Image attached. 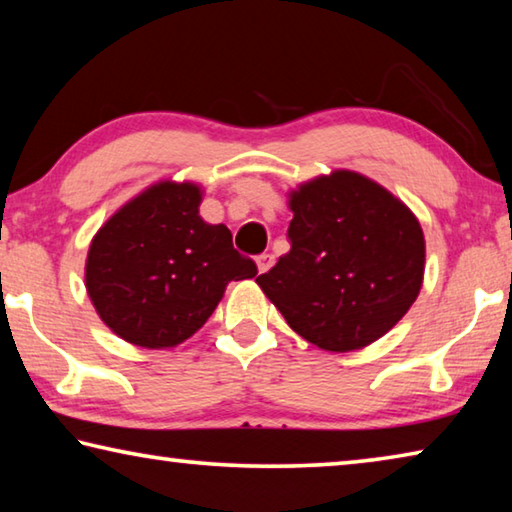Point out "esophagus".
I'll list each match as a JSON object with an SVG mask.
<instances>
[{
	"label": "esophagus",
	"mask_w": 512,
	"mask_h": 512,
	"mask_svg": "<svg viewBox=\"0 0 512 512\" xmlns=\"http://www.w3.org/2000/svg\"><path fill=\"white\" fill-rule=\"evenodd\" d=\"M255 262H257V271L266 273V271H271V266L275 264V257L268 255V253H262V255H257Z\"/></svg>",
	"instance_id": "34e87169"
}]
</instances>
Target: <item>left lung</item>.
<instances>
[{
	"label": "left lung",
	"mask_w": 512,
	"mask_h": 512,
	"mask_svg": "<svg viewBox=\"0 0 512 512\" xmlns=\"http://www.w3.org/2000/svg\"><path fill=\"white\" fill-rule=\"evenodd\" d=\"M291 250L257 277L293 332L332 352L384 336L415 302L424 237L409 207L354 171L291 194Z\"/></svg>",
	"instance_id": "obj_1"
}]
</instances>
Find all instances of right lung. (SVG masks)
<instances>
[{"label": "right lung", "instance_id": "add662e5", "mask_svg": "<svg viewBox=\"0 0 512 512\" xmlns=\"http://www.w3.org/2000/svg\"><path fill=\"white\" fill-rule=\"evenodd\" d=\"M201 189L158 183L92 239L85 287L97 314L140 348H173L205 325L232 280L257 275L225 225L198 216Z\"/></svg>", "mask_w": 512, "mask_h": 512}]
</instances>
